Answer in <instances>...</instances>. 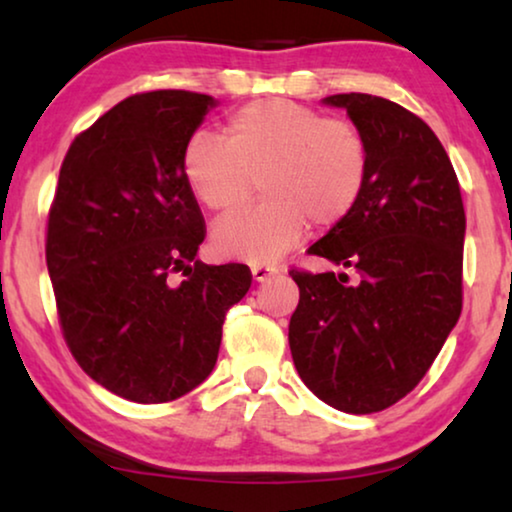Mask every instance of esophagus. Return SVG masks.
Wrapping results in <instances>:
<instances>
[{"mask_svg":"<svg viewBox=\"0 0 512 512\" xmlns=\"http://www.w3.org/2000/svg\"><path fill=\"white\" fill-rule=\"evenodd\" d=\"M250 271H253V280L255 282H264V280H269L271 275L278 273V269H275V266H266V264H255Z\"/></svg>","mask_w":512,"mask_h":512,"instance_id":"esophagus-1","label":"esophagus"}]
</instances>
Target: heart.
Wrapping results in <instances>:
<instances>
[{
  "instance_id": "heart-1",
  "label": "heart",
  "mask_w": 512,
  "mask_h": 512,
  "mask_svg": "<svg viewBox=\"0 0 512 512\" xmlns=\"http://www.w3.org/2000/svg\"><path fill=\"white\" fill-rule=\"evenodd\" d=\"M223 134H193L182 173L216 214L246 205L259 180L264 200L214 227V248L230 259L275 262L298 246L310 223L319 230L344 223L369 186V141L353 120L273 97L234 109Z\"/></svg>"
}]
</instances>
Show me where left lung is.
<instances>
[{"instance_id":"obj_1","label":"left lung","mask_w":512,"mask_h":512,"mask_svg":"<svg viewBox=\"0 0 512 512\" xmlns=\"http://www.w3.org/2000/svg\"><path fill=\"white\" fill-rule=\"evenodd\" d=\"M323 102L367 136L371 175L355 212L307 250L351 273L289 271L300 291L289 348L323 403L371 415L419 385L456 326L465 207L449 154L415 113L367 93Z\"/></svg>"}]
</instances>
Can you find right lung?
<instances>
[{
  "instance_id": "add662e5",
  "label": "right lung",
  "mask_w": 512,
  "mask_h": 512,
  "mask_svg": "<svg viewBox=\"0 0 512 512\" xmlns=\"http://www.w3.org/2000/svg\"><path fill=\"white\" fill-rule=\"evenodd\" d=\"M214 97L129 95L75 136L47 216L45 259L72 358L134 403L175 401L212 373L246 264L196 259L205 218L182 154Z\"/></svg>"
}]
</instances>
